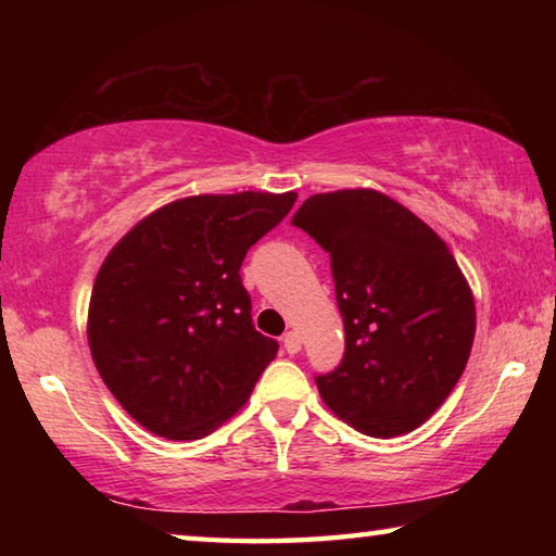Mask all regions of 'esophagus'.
<instances>
[{
    "label": "esophagus",
    "instance_id": "1",
    "mask_svg": "<svg viewBox=\"0 0 556 556\" xmlns=\"http://www.w3.org/2000/svg\"><path fill=\"white\" fill-rule=\"evenodd\" d=\"M285 348L289 355H296L301 351V336L296 331H287L285 333Z\"/></svg>",
    "mask_w": 556,
    "mask_h": 556
}]
</instances>
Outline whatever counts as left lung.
<instances>
[{"mask_svg": "<svg viewBox=\"0 0 556 556\" xmlns=\"http://www.w3.org/2000/svg\"><path fill=\"white\" fill-rule=\"evenodd\" d=\"M331 255L345 353L316 388L368 437L417 429L456 388L476 336V301L446 242L372 188L316 193L291 218Z\"/></svg>", "mask_w": 556, "mask_h": 556, "instance_id": "obj_1", "label": "left lung"}]
</instances>
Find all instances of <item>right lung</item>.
I'll list each match as a JSON object with an SVG mask.
<instances>
[{"mask_svg":"<svg viewBox=\"0 0 556 556\" xmlns=\"http://www.w3.org/2000/svg\"><path fill=\"white\" fill-rule=\"evenodd\" d=\"M294 201V191L188 195L149 213L108 252L88 306L90 355L152 434H211L275 361L277 341L252 326L240 265Z\"/></svg>","mask_w":556,"mask_h":556,"instance_id":"obj_1","label":"right lung"}]
</instances>
